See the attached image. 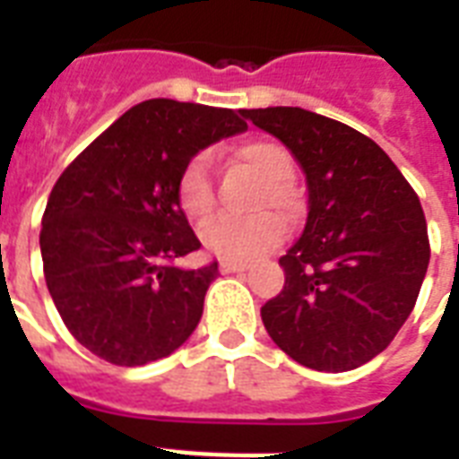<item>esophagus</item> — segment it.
<instances>
[{
	"mask_svg": "<svg viewBox=\"0 0 459 459\" xmlns=\"http://www.w3.org/2000/svg\"><path fill=\"white\" fill-rule=\"evenodd\" d=\"M219 266H221V272L226 273H243L250 269V266L243 264V262H230V259H221V264Z\"/></svg>",
	"mask_w": 459,
	"mask_h": 459,
	"instance_id": "obj_1",
	"label": "esophagus"
}]
</instances>
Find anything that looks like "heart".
<instances>
[{"instance_id":"obj_1","label":"heart","mask_w":459,"mask_h":459,"mask_svg":"<svg viewBox=\"0 0 459 459\" xmlns=\"http://www.w3.org/2000/svg\"><path fill=\"white\" fill-rule=\"evenodd\" d=\"M236 164L247 166L259 180L262 190L257 193L255 207L273 209L276 214L288 216L298 204L293 186L288 183L293 173V159L288 150L273 140H247L233 147L230 152ZM176 200L180 212L202 221L214 209V183H212V161L207 152H197L187 159L176 180ZM279 221L272 216H255L247 221L233 219H212L200 229L202 243L207 250L230 262H250L273 250L281 243Z\"/></svg>"}]
</instances>
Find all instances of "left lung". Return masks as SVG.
<instances>
[{"mask_svg":"<svg viewBox=\"0 0 459 459\" xmlns=\"http://www.w3.org/2000/svg\"><path fill=\"white\" fill-rule=\"evenodd\" d=\"M302 166L309 212L279 259L286 286L262 307L266 333L295 362L350 371L384 352L427 276L424 209L391 157L355 128L300 107L243 109Z\"/></svg>","mask_w":459,"mask_h":459,"instance_id":"1","label":"left lung"}]
</instances>
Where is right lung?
<instances>
[{"instance_id": "1", "label": "right lung", "mask_w": 459, "mask_h": 459, "mask_svg": "<svg viewBox=\"0 0 459 459\" xmlns=\"http://www.w3.org/2000/svg\"><path fill=\"white\" fill-rule=\"evenodd\" d=\"M245 128L233 109L147 100L54 183L39 230L45 281L71 335L92 355L140 367L171 355L200 324L219 266L173 264L200 250L176 180L193 154Z\"/></svg>"}]
</instances>
